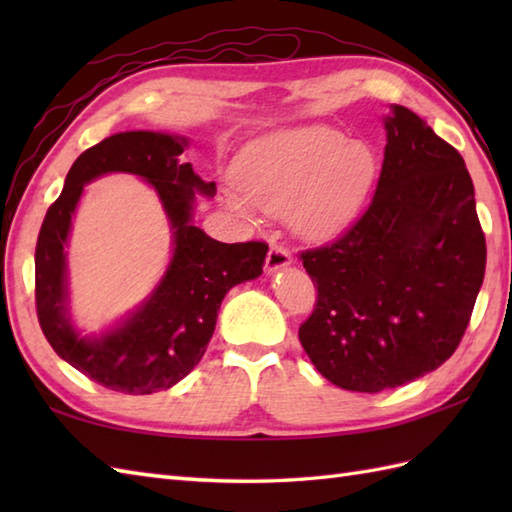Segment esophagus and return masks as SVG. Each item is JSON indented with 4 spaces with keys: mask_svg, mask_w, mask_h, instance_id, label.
Here are the masks:
<instances>
[{
    "mask_svg": "<svg viewBox=\"0 0 512 512\" xmlns=\"http://www.w3.org/2000/svg\"><path fill=\"white\" fill-rule=\"evenodd\" d=\"M290 264H292V257L284 246L273 244L268 248V255H266V270H268V273H277V270L286 268Z\"/></svg>",
    "mask_w": 512,
    "mask_h": 512,
    "instance_id": "1",
    "label": "esophagus"
}]
</instances>
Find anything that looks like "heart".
Masks as SVG:
<instances>
[{
  "mask_svg": "<svg viewBox=\"0 0 512 512\" xmlns=\"http://www.w3.org/2000/svg\"><path fill=\"white\" fill-rule=\"evenodd\" d=\"M374 171L372 149L350 143L339 129H284L239 151L233 165L239 193H228L226 202L244 215L255 206L268 213L290 211L299 233L328 237L356 213Z\"/></svg>",
  "mask_w": 512,
  "mask_h": 512,
  "instance_id": "b5f03b06",
  "label": "heart"
}]
</instances>
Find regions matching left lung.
Returning <instances> with one entry per match:
<instances>
[{"instance_id": "1", "label": "left lung", "mask_w": 512, "mask_h": 512, "mask_svg": "<svg viewBox=\"0 0 512 512\" xmlns=\"http://www.w3.org/2000/svg\"><path fill=\"white\" fill-rule=\"evenodd\" d=\"M374 198L332 244L303 250L317 303L299 341L336 387L378 394L458 350L486 268L460 151L407 107L385 118Z\"/></svg>"}]
</instances>
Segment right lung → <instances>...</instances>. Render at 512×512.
Segmentation results:
<instances>
[{
  "label": "right lung",
  "instance_id": "1",
  "mask_svg": "<svg viewBox=\"0 0 512 512\" xmlns=\"http://www.w3.org/2000/svg\"><path fill=\"white\" fill-rule=\"evenodd\" d=\"M184 147L182 136L123 132L85 149L37 237L35 301L43 334L65 363L121 394L145 396L180 383L204 356L226 292L264 270L268 244H222L191 224L195 193L211 198L215 182H204L191 162L178 160ZM112 170L134 172L159 191L172 222L174 257L159 288L132 318L88 340L67 317L62 248L82 187Z\"/></svg>",
  "mask_w": 512,
  "mask_h": 512
}]
</instances>
